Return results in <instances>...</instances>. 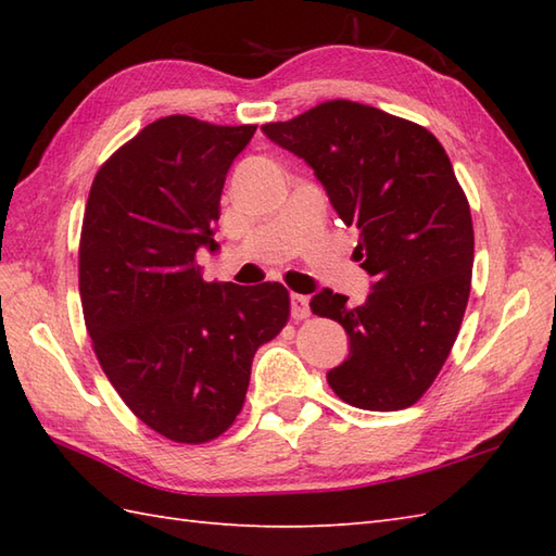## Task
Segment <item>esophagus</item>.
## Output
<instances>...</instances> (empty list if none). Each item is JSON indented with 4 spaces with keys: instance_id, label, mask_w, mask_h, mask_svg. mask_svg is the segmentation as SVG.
I'll use <instances>...</instances> for the list:
<instances>
[{
    "instance_id": "1",
    "label": "esophagus",
    "mask_w": 556,
    "mask_h": 556,
    "mask_svg": "<svg viewBox=\"0 0 556 556\" xmlns=\"http://www.w3.org/2000/svg\"><path fill=\"white\" fill-rule=\"evenodd\" d=\"M291 317L293 320H305V317H311L308 299L301 296V293H291Z\"/></svg>"
}]
</instances>
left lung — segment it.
I'll return each mask as SVG.
<instances>
[{"label":"left lung","instance_id":"obj_1","mask_svg":"<svg viewBox=\"0 0 556 556\" xmlns=\"http://www.w3.org/2000/svg\"><path fill=\"white\" fill-rule=\"evenodd\" d=\"M263 131L315 169L337 215L358 229L353 255L375 277L353 308L329 289L311 301L351 341L329 387L363 410L413 406L448 358L473 275V219L442 143L420 124L349 100Z\"/></svg>","mask_w":556,"mask_h":556}]
</instances>
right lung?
Masks as SVG:
<instances>
[{"mask_svg":"<svg viewBox=\"0 0 556 556\" xmlns=\"http://www.w3.org/2000/svg\"><path fill=\"white\" fill-rule=\"evenodd\" d=\"M253 124L172 114L98 169L78 243L83 320L104 375L150 430L179 444L227 432L245 401L255 351L289 323V291L217 285L195 251L212 227L233 157Z\"/></svg>","mask_w":556,"mask_h":556,"instance_id":"add662e5","label":"right lung"}]
</instances>
